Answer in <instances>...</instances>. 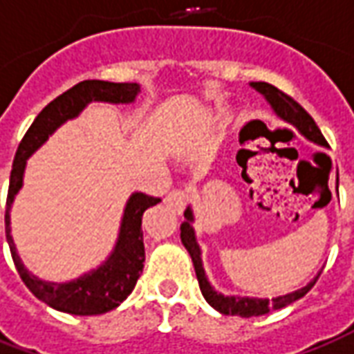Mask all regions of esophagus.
Instances as JSON below:
<instances>
[{
    "label": "esophagus",
    "instance_id": "34e87169",
    "mask_svg": "<svg viewBox=\"0 0 354 354\" xmlns=\"http://www.w3.org/2000/svg\"><path fill=\"white\" fill-rule=\"evenodd\" d=\"M165 203L169 205L170 209H174L176 212H182L185 209V205H187V194H185L184 189H172L167 195Z\"/></svg>",
    "mask_w": 354,
    "mask_h": 354
}]
</instances>
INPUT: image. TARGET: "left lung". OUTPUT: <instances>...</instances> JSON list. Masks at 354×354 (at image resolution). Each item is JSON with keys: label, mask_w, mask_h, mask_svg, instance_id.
I'll return each mask as SVG.
<instances>
[{"label": "left lung", "mask_w": 354, "mask_h": 354, "mask_svg": "<svg viewBox=\"0 0 354 354\" xmlns=\"http://www.w3.org/2000/svg\"><path fill=\"white\" fill-rule=\"evenodd\" d=\"M253 90H257L261 95H263L266 103L270 105L272 111L276 113V117L288 122V124L295 126L299 134L306 138L308 142L316 143V145H322V147H328V142L324 140L320 128L316 126V122L313 120V117L306 113L305 109L299 105L297 101L291 100L289 95H286L283 91H280L278 88H274L272 84L266 82H251L249 84ZM184 222L180 226V237H182V243L187 249V253L194 261L195 276H197V281H199V288H201V293L205 301L214 308L218 310L220 315L226 316H241V318H251V316H263L270 310H278L281 306L289 305V303H295L301 297H305L306 293L310 291V288L315 286L320 272L316 274L313 280L308 281L306 286H303L301 289H295L291 293H286V295H280V297H272V299H259V297H239V295H224L216 289L212 288L211 281L205 274V268H203V259H201V247L197 243V236H195L194 228V209L187 207L184 212Z\"/></svg>", "instance_id": "left-lung-1"}]
</instances>
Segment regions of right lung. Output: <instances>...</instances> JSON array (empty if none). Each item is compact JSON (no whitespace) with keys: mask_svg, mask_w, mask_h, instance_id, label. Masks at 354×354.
I'll list each match as a JSON object with an SVG mask.
<instances>
[{"mask_svg":"<svg viewBox=\"0 0 354 354\" xmlns=\"http://www.w3.org/2000/svg\"><path fill=\"white\" fill-rule=\"evenodd\" d=\"M140 93V84L132 82H105V80H84L74 88L61 93L57 100L41 109L36 120L32 122L28 132L22 138L13 160V170L9 178V194L5 209V236L13 254V263L24 286L32 293L55 310L76 316L105 315L117 308L124 301L136 281L143 272L145 263V247H143L142 216L149 207L160 201L142 192H134L128 197L124 212L120 218L117 243L113 251L97 268L84 272L82 276L68 281H46L34 276L19 257L13 236H11V207L15 197L22 189L24 170L32 153L38 151L49 136L66 120L76 118L90 103H113V105H130Z\"/></svg>","mask_w":354,"mask_h":354,"instance_id":"right-lung-1","label":"right lung"}]
</instances>
